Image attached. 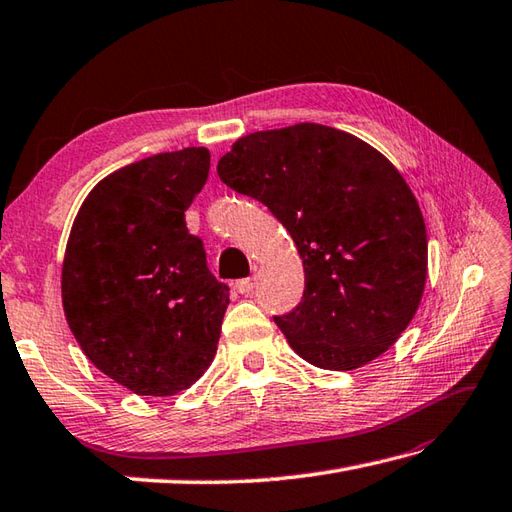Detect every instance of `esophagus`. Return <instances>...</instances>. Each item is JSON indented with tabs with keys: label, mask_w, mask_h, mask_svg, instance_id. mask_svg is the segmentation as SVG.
<instances>
[{
	"label": "esophagus",
	"mask_w": 512,
	"mask_h": 512,
	"mask_svg": "<svg viewBox=\"0 0 512 512\" xmlns=\"http://www.w3.org/2000/svg\"><path fill=\"white\" fill-rule=\"evenodd\" d=\"M254 287H256L254 278H243V280H238V283H236L238 294H252Z\"/></svg>",
	"instance_id": "obj_1"
}]
</instances>
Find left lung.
<instances>
[{"mask_svg":"<svg viewBox=\"0 0 512 512\" xmlns=\"http://www.w3.org/2000/svg\"><path fill=\"white\" fill-rule=\"evenodd\" d=\"M216 172L294 238L305 294L274 320L302 360L353 371L398 342L422 302L429 238L387 156L349 132L296 123L241 137Z\"/></svg>","mask_w":512,"mask_h":512,"instance_id":"left-lung-1","label":"left lung"}]
</instances>
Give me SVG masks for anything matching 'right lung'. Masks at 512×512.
I'll use <instances>...</instances> for the list:
<instances>
[{"label":"right lung","mask_w":512,"mask_h":512,"mask_svg":"<svg viewBox=\"0 0 512 512\" xmlns=\"http://www.w3.org/2000/svg\"><path fill=\"white\" fill-rule=\"evenodd\" d=\"M207 172V148L125 165L92 187L70 229L61 265L68 327L101 373L137 395L190 389L216 356L227 285L185 227Z\"/></svg>","instance_id":"1"}]
</instances>
